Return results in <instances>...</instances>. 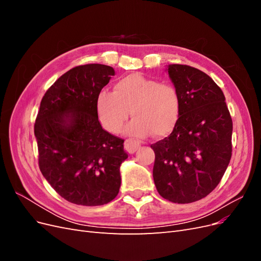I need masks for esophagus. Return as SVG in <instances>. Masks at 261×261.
<instances>
[{
  "mask_svg": "<svg viewBox=\"0 0 261 261\" xmlns=\"http://www.w3.org/2000/svg\"><path fill=\"white\" fill-rule=\"evenodd\" d=\"M124 147H125V150L129 153H134L136 152L137 150L139 149L140 147V143L138 140H134V139H127L125 141L124 144Z\"/></svg>",
  "mask_w": 261,
  "mask_h": 261,
  "instance_id": "obj_1",
  "label": "esophagus"
}]
</instances>
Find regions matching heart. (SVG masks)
<instances>
[{"label": "heart", "instance_id": "b5f03b06", "mask_svg": "<svg viewBox=\"0 0 261 261\" xmlns=\"http://www.w3.org/2000/svg\"><path fill=\"white\" fill-rule=\"evenodd\" d=\"M180 96L176 87L140 74H132L115 83L113 92L102 91L97 112L103 127L117 134L133 117L127 133L134 136H167L174 129L180 114Z\"/></svg>", "mask_w": 261, "mask_h": 261}]
</instances>
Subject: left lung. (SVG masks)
Segmentation results:
<instances>
[{
  "label": "left lung",
  "instance_id": "obj_1",
  "mask_svg": "<svg viewBox=\"0 0 261 261\" xmlns=\"http://www.w3.org/2000/svg\"><path fill=\"white\" fill-rule=\"evenodd\" d=\"M180 96V114L170 136L151 147L153 180L164 199L189 203L204 198L220 183L232 156L233 123L220 87L195 67L171 64Z\"/></svg>",
  "mask_w": 261,
  "mask_h": 261
}]
</instances>
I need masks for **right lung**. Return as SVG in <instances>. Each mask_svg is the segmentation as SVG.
Masks as SVG:
<instances>
[{"label":"right lung","instance_id":"right-lung-1","mask_svg":"<svg viewBox=\"0 0 261 261\" xmlns=\"http://www.w3.org/2000/svg\"><path fill=\"white\" fill-rule=\"evenodd\" d=\"M114 69L76 66L46 90L35 123L39 168L61 197L82 206L112 201L121 186L124 139L102 128L97 99Z\"/></svg>","mask_w":261,"mask_h":261}]
</instances>
